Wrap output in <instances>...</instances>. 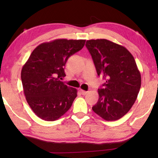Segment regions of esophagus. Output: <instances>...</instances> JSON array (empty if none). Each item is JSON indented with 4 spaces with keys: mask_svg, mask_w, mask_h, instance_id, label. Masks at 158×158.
<instances>
[{
    "mask_svg": "<svg viewBox=\"0 0 158 158\" xmlns=\"http://www.w3.org/2000/svg\"><path fill=\"white\" fill-rule=\"evenodd\" d=\"M80 91H81L82 95H86L88 94V91H85V90H81Z\"/></svg>",
    "mask_w": 158,
    "mask_h": 158,
    "instance_id": "obj_1",
    "label": "esophagus"
}]
</instances>
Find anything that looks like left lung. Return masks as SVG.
<instances>
[{
  "label": "left lung",
  "mask_w": 158,
  "mask_h": 158,
  "mask_svg": "<svg viewBox=\"0 0 158 158\" xmlns=\"http://www.w3.org/2000/svg\"><path fill=\"white\" fill-rule=\"evenodd\" d=\"M85 46L97 74L106 80L93 111L106 121L119 119L130 110L141 87L135 58L124 47L104 39L87 40Z\"/></svg>",
  "instance_id": "left-lung-1"
}]
</instances>
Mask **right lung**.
<instances>
[{"label": "right lung", "instance_id": "add662e5", "mask_svg": "<svg viewBox=\"0 0 158 158\" xmlns=\"http://www.w3.org/2000/svg\"><path fill=\"white\" fill-rule=\"evenodd\" d=\"M84 40L59 39L42 43L32 52L21 70V77L27 103L38 117L52 122L70 109L77 90L61 81L71 55L85 45Z\"/></svg>", "mask_w": 158, "mask_h": 158}]
</instances>
